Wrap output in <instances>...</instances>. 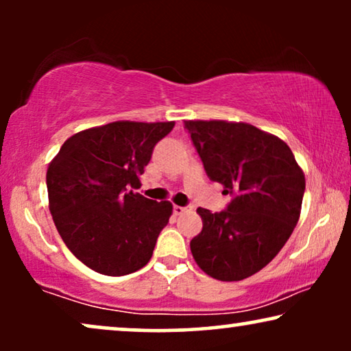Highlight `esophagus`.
<instances>
[{"label": "esophagus", "mask_w": 351, "mask_h": 351, "mask_svg": "<svg viewBox=\"0 0 351 351\" xmlns=\"http://www.w3.org/2000/svg\"><path fill=\"white\" fill-rule=\"evenodd\" d=\"M189 210H191V208H184V206H174V214L176 215H182V214L189 213Z\"/></svg>", "instance_id": "obj_1"}]
</instances>
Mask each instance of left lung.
<instances>
[{"label":"left lung","instance_id":"left-lung-1","mask_svg":"<svg viewBox=\"0 0 351 351\" xmlns=\"http://www.w3.org/2000/svg\"><path fill=\"white\" fill-rule=\"evenodd\" d=\"M210 180L233 195L220 213L198 208L203 230L190 241L195 262L219 281H239L268 265L299 222L305 176L280 137L247 123L185 121Z\"/></svg>","mask_w":351,"mask_h":351}]
</instances>
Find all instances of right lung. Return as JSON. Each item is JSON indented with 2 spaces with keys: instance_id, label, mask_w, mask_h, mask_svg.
I'll use <instances>...</instances> for the list:
<instances>
[{
  "instance_id": "1",
  "label": "right lung",
  "mask_w": 351,
  "mask_h": 351,
  "mask_svg": "<svg viewBox=\"0 0 351 351\" xmlns=\"http://www.w3.org/2000/svg\"><path fill=\"white\" fill-rule=\"evenodd\" d=\"M174 121H114L66 138L46 174L49 210L60 238L90 270L123 276L153 256L172 204L153 201L141 176Z\"/></svg>"
}]
</instances>
